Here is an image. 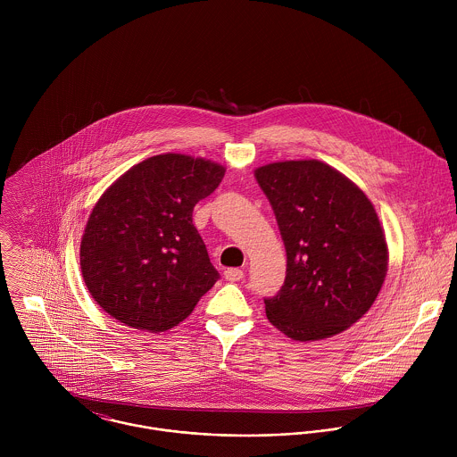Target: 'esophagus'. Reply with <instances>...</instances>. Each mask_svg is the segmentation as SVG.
Returning a JSON list of instances; mask_svg holds the SVG:
<instances>
[{
  "instance_id": "1",
  "label": "esophagus",
  "mask_w": 457,
  "mask_h": 457,
  "mask_svg": "<svg viewBox=\"0 0 457 457\" xmlns=\"http://www.w3.org/2000/svg\"><path fill=\"white\" fill-rule=\"evenodd\" d=\"M243 278H245V272H243L241 269H227V270H225V279H227V281L236 283V281H241Z\"/></svg>"
}]
</instances>
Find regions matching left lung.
<instances>
[{"label": "left lung", "mask_w": 457, "mask_h": 457, "mask_svg": "<svg viewBox=\"0 0 457 457\" xmlns=\"http://www.w3.org/2000/svg\"><path fill=\"white\" fill-rule=\"evenodd\" d=\"M287 250V278L267 320L294 341H319L361 320L389 267L384 225L368 195L320 160L255 169Z\"/></svg>", "instance_id": "obj_1"}]
</instances>
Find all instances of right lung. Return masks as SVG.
I'll return each instance as SVG.
<instances>
[{"mask_svg":"<svg viewBox=\"0 0 457 457\" xmlns=\"http://www.w3.org/2000/svg\"><path fill=\"white\" fill-rule=\"evenodd\" d=\"M225 167L165 153L120 176L95 204L82 239L80 272L95 303L125 326L163 332L183 322L220 278L194 225Z\"/></svg>","mask_w":457,"mask_h":457,"instance_id":"1","label":"right lung"}]
</instances>
